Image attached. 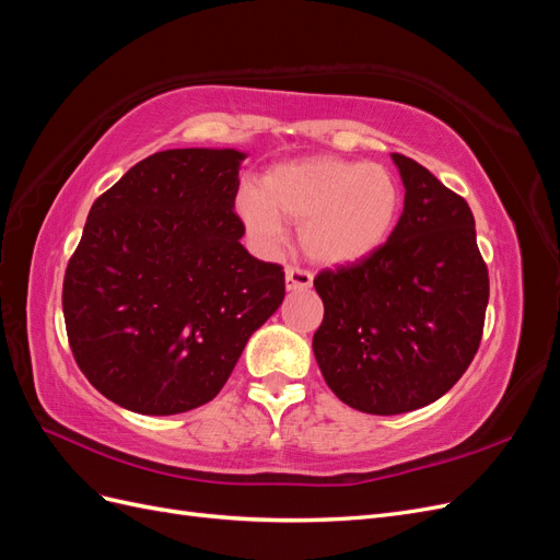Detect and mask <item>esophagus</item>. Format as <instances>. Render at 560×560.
<instances>
[{
    "label": "esophagus",
    "mask_w": 560,
    "mask_h": 560,
    "mask_svg": "<svg viewBox=\"0 0 560 560\" xmlns=\"http://www.w3.org/2000/svg\"><path fill=\"white\" fill-rule=\"evenodd\" d=\"M284 282H287V290H308V287L313 284V273L306 268L287 266Z\"/></svg>",
    "instance_id": "1"
}]
</instances>
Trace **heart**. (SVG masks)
Listing matches in <instances>:
<instances>
[{
    "label": "heart",
    "mask_w": 560,
    "mask_h": 560,
    "mask_svg": "<svg viewBox=\"0 0 560 560\" xmlns=\"http://www.w3.org/2000/svg\"><path fill=\"white\" fill-rule=\"evenodd\" d=\"M401 202L399 179L385 165L313 156L273 167L261 186H243L238 214L264 247L284 238L290 219L315 261L354 264L389 241Z\"/></svg>",
    "instance_id": "obj_1"
}]
</instances>
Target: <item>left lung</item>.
<instances>
[{"label":"left lung","mask_w":560,"mask_h":560,"mask_svg":"<svg viewBox=\"0 0 560 560\" xmlns=\"http://www.w3.org/2000/svg\"><path fill=\"white\" fill-rule=\"evenodd\" d=\"M393 161L406 194L389 241L313 280L325 303L313 336L322 376L343 404L374 416L446 395L479 350L488 306L467 200L413 159Z\"/></svg>","instance_id":"8db88e82"}]
</instances>
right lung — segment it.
<instances>
[{"label": "right lung", "instance_id": "1", "mask_svg": "<svg viewBox=\"0 0 560 560\" xmlns=\"http://www.w3.org/2000/svg\"><path fill=\"white\" fill-rule=\"evenodd\" d=\"M235 149H167L100 196L65 270L67 338L114 404L175 416L217 397L284 299V270L241 245Z\"/></svg>", "mask_w": 560, "mask_h": 560}]
</instances>
